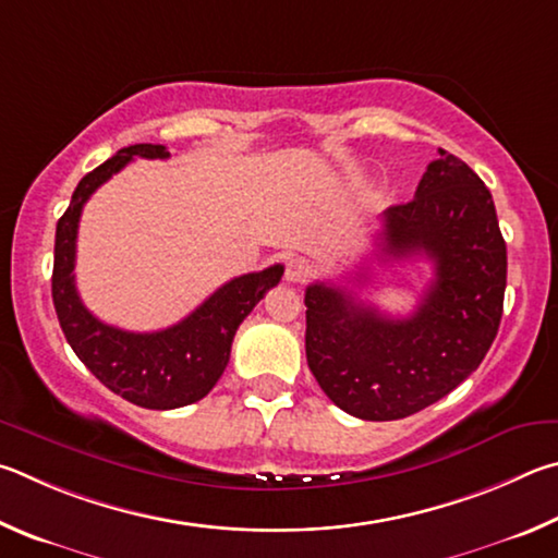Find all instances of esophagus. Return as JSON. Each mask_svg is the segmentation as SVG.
<instances>
[{
  "mask_svg": "<svg viewBox=\"0 0 558 558\" xmlns=\"http://www.w3.org/2000/svg\"><path fill=\"white\" fill-rule=\"evenodd\" d=\"M308 271H311L308 262H306V259H301V257H294V259H289V262H287V271H284V277H287L289 284H301V281H306Z\"/></svg>",
  "mask_w": 558,
  "mask_h": 558,
  "instance_id": "1",
  "label": "esophagus"
}]
</instances>
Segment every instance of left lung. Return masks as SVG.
I'll list each match as a JSON object with an SVG mask.
<instances>
[{
  "mask_svg": "<svg viewBox=\"0 0 558 558\" xmlns=\"http://www.w3.org/2000/svg\"><path fill=\"white\" fill-rule=\"evenodd\" d=\"M379 250L434 262L407 318H389L340 287L306 289V360L330 402L365 422H395L438 402L475 373L497 336L507 247L490 191L438 149L416 195L383 215Z\"/></svg>",
  "mask_w": 558,
  "mask_h": 558,
  "instance_id": "left-lung-1",
  "label": "left lung"
}]
</instances>
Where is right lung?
Wrapping results in <instances>:
<instances>
[{
  "label": "right lung",
  "instance_id": "add662e5",
  "mask_svg": "<svg viewBox=\"0 0 558 558\" xmlns=\"http://www.w3.org/2000/svg\"><path fill=\"white\" fill-rule=\"evenodd\" d=\"M134 156L169 159V151L161 144L124 146L112 159L83 175L71 205L56 225L51 294L73 353L107 389L144 409H179L198 402L218 383L228 367L232 338L240 324L262 296L279 284L284 267L274 264L230 279L191 316L154 333H132L95 318L75 289L77 222L87 198Z\"/></svg>",
  "mask_w": 558,
  "mask_h": 558
}]
</instances>
